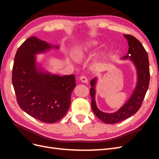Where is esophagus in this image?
I'll list each match as a JSON object with an SVG mask.
<instances>
[{
  "label": "esophagus",
  "mask_w": 159,
  "mask_h": 159,
  "mask_svg": "<svg viewBox=\"0 0 159 159\" xmlns=\"http://www.w3.org/2000/svg\"><path fill=\"white\" fill-rule=\"evenodd\" d=\"M80 80H81V81H82L83 83H88V79L84 75H81L80 78Z\"/></svg>",
  "instance_id": "1"
}]
</instances>
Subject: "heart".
Listing matches in <instances>:
<instances>
[{
  "instance_id": "heart-1",
  "label": "heart",
  "mask_w": 159,
  "mask_h": 159,
  "mask_svg": "<svg viewBox=\"0 0 159 159\" xmlns=\"http://www.w3.org/2000/svg\"><path fill=\"white\" fill-rule=\"evenodd\" d=\"M98 44L97 41H90L85 44L78 46L74 51L75 57L78 60H83L89 57L93 51V48Z\"/></svg>"
}]
</instances>
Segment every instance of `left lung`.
I'll use <instances>...</instances> for the list:
<instances>
[{
  "label": "left lung",
  "instance_id": "left-lung-1",
  "mask_svg": "<svg viewBox=\"0 0 159 159\" xmlns=\"http://www.w3.org/2000/svg\"><path fill=\"white\" fill-rule=\"evenodd\" d=\"M129 44L128 53L122 57L123 60L129 59L137 70V85L131 97L123 106L117 111L112 113H104L100 111L95 103V84L98 78H95L90 81L91 88V108L95 115L105 123L114 124L121 122L132 116L140 109L143 101L148 88L150 80V71L147 52L141 43L136 38L129 34H124Z\"/></svg>",
  "mask_w": 159,
  "mask_h": 159
}]
</instances>
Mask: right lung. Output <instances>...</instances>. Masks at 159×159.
Returning <instances> with one entry per match:
<instances>
[{
	"mask_svg": "<svg viewBox=\"0 0 159 159\" xmlns=\"http://www.w3.org/2000/svg\"><path fill=\"white\" fill-rule=\"evenodd\" d=\"M53 46L35 36L28 38L14 57L12 81L20 107L39 121L52 123L59 121L70 106L71 94L75 87L74 74H52L38 66L36 55Z\"/></svg>",
	"mask_w": 159,
	"mask_h": 159,
	"instance_id": "1",
	"label": "right lung"
}]
</instances>
